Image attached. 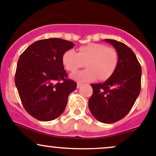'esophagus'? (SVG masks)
I'll return each mask as SVG.
<instances>
[{
	"label": "esophagus",
	"mask_w": 156,
	"mask_h": 156,
	"mask_svg": "<svg viewBox=\"0 0 156 156\" xmlns=\"http://www.w3.org/2000/svg\"><path fill=\"white\" fill-rule=\"evenodd\" d=\"M81 85H82V83H80V82H78V83H77V88H79L81 86Z\"/></svg>",
	"instance_id": "esophagus-1"
}]
</instances>
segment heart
Returning <instances> with one entry per match:
<instances>
[{
    "mask_svg": "<svg viewBox=\"0 0 156 156\" xmlns=\"http://www.w3.org/2000/svg\"><path fill=\"white\" fill-rule=\"evenodd\" d=\"M62 63L67 71H76L84 63L86 69L75 73L71 78L77 81H105L112 76L118 65L117 51L99 43H90L74 50L66 51L62 56Z\"/></svg>",
    "mask_w": 156,
    "mask_h": 156,
    "instance_id": "b5f03b06",
    "label": "heart"
}]
</instances>
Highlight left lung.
Segmentation results:
<instances>
[{
    "label": "left lung",
    "mask_w": 156,
    "mask_h": 156,
    "mask_svg": "<svg viewBox=\"0 0 156 156\" xmlns=\"http://www.w3.org/2000/svg\"><path fill=\"white\" fill-rule=\"evenodd\" d=\"M118 55V65L104 83H91L93 95L88 106L99 122L114 123L125 117L133 107L140 92L141 67L130 48L114 39H105Z\"/></svg>",
    "instance_id": "obj_1"
}]
</instances>
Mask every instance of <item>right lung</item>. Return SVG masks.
I'll use <instances>...</instances> for the list:
<instances>
[{
  "label": "right lung",
  "instance_id": "obj_1",
  "mask_svg": "<svg viewBox=\"0 0 156 156\" xmlns=\"http://www.w3.org/2000/svg\"><path fill=\"white\" fill-rule=\"evenodd\" d=\"M74 45L62 39H42L31 44L19 57L15 83L23 106L33 117L51 121L65 110L77 83L66 79L62 56Z\"/></svg>",
  "mask_w": 156,
  "mask_h": 156
}]
</instances>
